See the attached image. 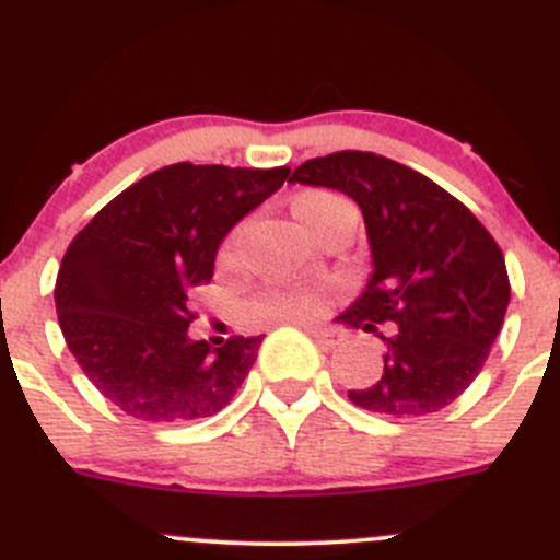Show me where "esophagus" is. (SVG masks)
<instances>
[{"label": "esophagus", "instance_id": "34e87169", "mask_svg": "<svg viewBox=\"0 0 560 560\" xmlns=\"http://www.w3.org/2000/svg\"><path fill=\"white\" fill-rule=\"evenodd\" d=\"M311 338L316 340V343H322L325 349H335V346L343 343V335L338 332V329H329V327H308Z\"/></svg>", "mask_w": 560, "mask_h": 560}]
</instances>
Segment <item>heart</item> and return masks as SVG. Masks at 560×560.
<instances>
[{
	"instance_id": "heart-1",
	"label": "heart",
	"mask_w": 560,
	"mask_h": 560,
	"mask_svg": "<svg viewBox=\"0 0 560 560\" xmlns=\"http://www.w3.org/2000/svg\"><path fill=\"white\" fill-rule=\"evenodd\" d=\"M346 203L343 198L332 196V192H300L292 203V211L303 225L314 222L322 211L332 209V206ZM241 228L231 233V238L222 246V255L231 257L241 241ZM329 292L325 287H276V290L262 292L260 298L252 303V316L255 319H284V322H300V319H314L322 311L327 308Z\"/></svg>"
}]
</instances>
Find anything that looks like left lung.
Segmentation results:
<instances>
[{
    "label": "left lung",
    "mask_w": 560,
    "mask_h": 560,
    "mask_svg": "<svg viewBox=\"0 0 560 560\" xmlns=\"http://www.w3.org/2000/svg\"><path fill=\"white\" fill-rule=\"evenodd\" d=\"M290 182L343 192L364 217L373 270L340 319L387 329L381 378L351 388V402L392 419L443 410L478 378L504 325L510 279L497 241L429 176L373 152L314 158Z\"/></svg>",
    "instance_id": "8db88e82"
}]
</instances>
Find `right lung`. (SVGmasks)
<instances>
[{"mask_svg": "<svg viewBox=\"0 0 560 560\" xmlns=\"http://www.w3.org/2000/svg\"><path fill=\"white\" fill-rule=\"evenodd\" d=\"M290 168L174 163L122 190L69 244L56 314L82 373L131 419L217 416L265 335L211 349L190 338V295L209 284L225 235L284 185Z\"/></svg>", "mask_w": 560, "mask_h": 560, "instance_id": "obj_1", "label": "right lung"}]
</instances>
